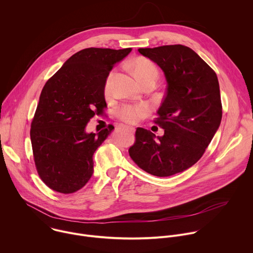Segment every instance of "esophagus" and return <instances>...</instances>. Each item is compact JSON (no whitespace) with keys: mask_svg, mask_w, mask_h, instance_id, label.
I'll return each mask as SVG.
<instances>
[{"mask_svg":"<svg viewBox=\"0 0 253 253\" xmlns=\"http://www.w3.org/2000/svg\"><path fill=\"white\" fill-rule=\"evenodd\" d=\"M122 127L123 128H126V129H128V130H130V131H134V127H132V126H126V125H122Z\"/></svg>","mask_w":253,"mask_h":253,"instance_id":"1","label":"esophagus"}]
</instances>
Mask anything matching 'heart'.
<instances>
[{"mask_svg":"<svg viewBox=\"0 0 253 253\" xmlns=\"http://www.w3.org/2000/svg\"><path fill=\"white\" fill-rule=\"evenodd\" d=\"M131 68L135 74L137 80L143 84L149 81H158L160 77V71L158 66L146 58H136L131 63ZM115 73L111 72L105 83V93L109 95L112 89V82ZM149 113V109L144 104L139 105H123L118 110V116L121 120L128 124H135L141 119L146 117Z\"/></svg>","mask_w":253,"mask_h":253,"instance_id":"1","label":"heart"}]
</instances>
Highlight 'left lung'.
<instances>
[{"label": "left lung", "instance_id": "8db88e82", "mask_svg": "<svg viewBox=\"0 0 253 253\" xmlns=\"http://www.w3.org/2000/svg\"><path fill=\"white\" fill-rule=\"evenodd\" d=\"M164 71L168 85L154 121L165 129L158 136L142 127L128 148L144 171L169 176L192 167L205 154L222 118L217 76L193 49L182 44L138 48Z\"/></svg>", "mask_w": 253, "mask_h": 253}]
</instances>
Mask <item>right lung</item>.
<instances>
[{
	"label": "right lung",
	"mask_w": 253,
	"mask_h": 253,
	"mask_svg": "<svg viewBox=\"0 0 253 253\" xmlns=\"http://www.w3.org/2000/svg\"><path fill=\"white\" fill-rule=\"evenodd\" d=\"M130 50L82 49L43 85L30 135L38 174L50 189L73 193L89 180L93 153L115 127L109 125L97 133H87L85 126L105 113L106 80Z\"/></svg>",
	"instance_id": "add662e5"
}]
</instances>
